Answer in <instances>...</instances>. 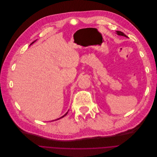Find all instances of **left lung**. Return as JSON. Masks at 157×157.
Instances as JSON below:
<instances>
[{
    "label": "left lung",
    "instance_id": "left-lung-1",
    "mask_svg": "<svg viewBox=\"0 0 157 157\" xmlns=\"http://www.w3.org/2000/svg\"><path fill=\"white\" fill-rule=\"evenodd\" d=\"M116 33L117 35H119V36H124V37H126V38H128L126 35H125L124 33H122V31H116Z\"/></svg>",
    "mask_w": 157,
    "mask_h": 157
}]
</instances>
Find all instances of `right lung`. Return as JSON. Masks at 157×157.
<instances>
[{"mask_svg": "<svg viewBox=\"0 0 157 157\" xmlns=\"http://www.w3.org/2000/svg\"><path fill=\"white\" fill-rule=\"evenodd\" d=\"M36 40H35V41H34L33 42H32V43H31L30 44V45H31V44H33V43H35V41H36ZM30 45H29V46H30ZM67 113H68V112H67V113H66V114H64V116H62V117H60V118H58V119H55V121H56V120H58V119H60V118H62V117H64V116H66V115L67 114Z\"/></svg>", "mask_w": 157, "mask_h": 157, "instance_id": "obj_1", "label": "right lung"}]
</instances>
